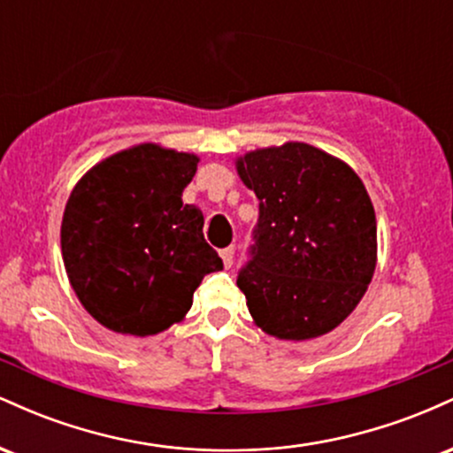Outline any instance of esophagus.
Here are the masks:
<instances>
[{"instance_id":"esophagus-1","label":"esophagus","mask_w":453,"mask_h":453,"mask_svg":"<svg viewBox=\"0 0 453 453\" xmlns=\"http://www.w3.org/2000/svg\"><path fill=\"white\" fill-rule=\"evenodd\" d=\"M221 259H223V266L230 268L232 264H234V247L221 249Z\"/></svg>"}]
</instances>
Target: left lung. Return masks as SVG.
Returning a JSON list of instances; mask_svg holds the SVG:
<instances>
[{
	"instance_id": "8db88e82",
	"label": "left lung",
	"mask_w": 453,
	"mask_h": 453,
	"mask_svg": "<svg viewBox=\"0 0 453 453\" xmlns=\"http://www.w3.org/2000/svg\"><path fill=\"white\" fill-rule=\"evenodd\" d=\"M259 217L236 285L249 313L279 339L334 330L360 303L377 262V219L349 165L304 142L238 161Z\"/></svg>"
}]
</instances>
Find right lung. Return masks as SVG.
Here are the masks:
<instances>
[{
  "label": "right lung",
  "instance_id": "right-lung-1",
  "mask_svg": "<svg viewBox=\"0 0 453 453\" xmlns=\"http://www.w3.org/2000/svg\"><path fill=\"white\" fill-rule=\"evenodd\" d=\"M196 170V155L140 144L74 187L61 253L78 300L102 326L157 334L191 309L202 279L223 268L204 241L202 211L180 197Z\"/></svg>",
  "mask_w": 453,
  "mask_h": 453
}]
</instances>
